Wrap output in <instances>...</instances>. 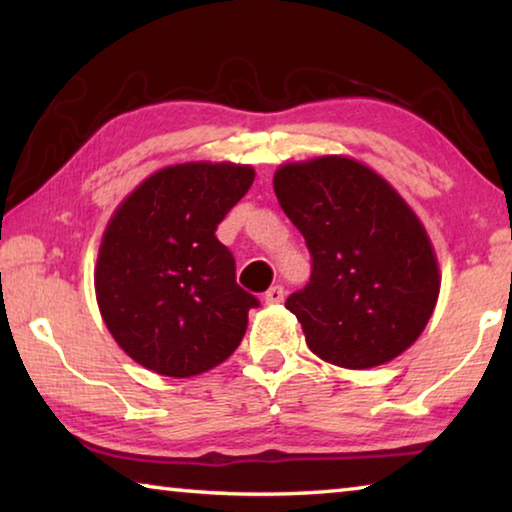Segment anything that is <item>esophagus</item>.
I'll use <instances>...</instances> for the list:
<instances>
[{"mask_svg":"<svg viewBox=\"0 0 512 512\" xmlns=\"http://www.w3.org/2000/svg\"><path fill=\"white\" fill-rule=\"evenodd\" d=\"M264 300L268 302V305H277V302H282L284 300V287L275 284V287H271L264 293Z\"/></svg>","mask_w":512,"mask_h":512,"instance_id":"34e87169","label":"esophagus"}]
</instances>
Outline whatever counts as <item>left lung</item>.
I'll return each instance as SVG.
<instances>
[{
  "label": "left lung",
  "instance_id": "obj_1",
  "mask_svg": "<svg viewBox=\"0 0 512 512\" xmlns=\"http://www.w3.org/2000/svg\"><path fill=\"white\" fill-rule=\"evenodd\" d=\"M273 187L311 255L305 289L284 302L309 350L352 370L402 354L429 323L440 291L418 216L384 178L341 155L284 164Z\"/></svg>",
  "mask_w": 512,
  "mask_h": 512
}]
</instances>
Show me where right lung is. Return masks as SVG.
Instances as JSON below:
<instances>
[{
  "instance_id": "1",
  "label": "right lung",
  "mask_w": 512,
  "mask_h": 512,
  "mask_svg": "<svg viewBox=\"0 0 512 512\" xmlns=\"http://www.w3.org/2000/svg\"><path fill=\"white\" fill-rule=\"evenodd\" d=\"M241 164L167 167L135 189L103 235L94 289L110 334L158 375L192 377L230 357L259 300L237 284L216 228L253 185Z\"/></svg>"
}]
</instances>
